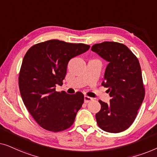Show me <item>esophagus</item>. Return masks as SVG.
I'll list each match as a JSON object with an SVG mask.
<instances>
[{"mask_svg":"<svg viewBox=\"0 0 157 157\" xmlns=\"http://www.w3.org/2000/svg\"><path fill=\"white\" fill-rule=\"evenodd\" d=\"M93 100H94L93 98L89 97V96H84V102L85 103H89Z\"/></svg>","mask_w":157,"mask_h":157,"instance_id":"34e87169","label":"esophagus"}]
</instances>
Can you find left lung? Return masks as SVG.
<instances>
[{
	"label": "left lung",
	"instance_id": "obj_1",
	"mask_svg": "<svg viewBox=\"0 0 157 157\" xmlns=\"http://www.w3.org/2000/svg\"><path fill=\"white\" fill-rule=\"evenodd\" d=\"M91 51L109 62L101 85L108 88L111 98L109 104L98 101L101 108L96 114V122L105 132H124L134 121L145 96L139 60L117 42L94 44Z\"/></svg>",
	"mask_w": 157,
	"mask_h": 157
}]
</instances>
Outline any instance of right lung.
Here are the masks:
<instances>
[{
    "mask_svg": "<svg viewBox=\"0 0 157 157\" xmlns=\"http://www.w3.org/2000/svg\"><path fill=\"white\" fill-rule=\"evenodd\" d=\"M90 46L49 40L31 46L24 56L18 77L23 104L44 129L61 132L72 126L84 96L56 91L65 78L68 61Z\"/></svg>",
    "mask_w": 157,
    "mask_h": 157,
    "instance_id": "obj_1",
    "label": "right lung"
}]
</instances>
